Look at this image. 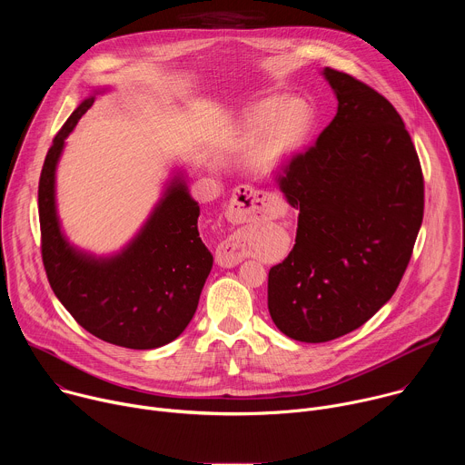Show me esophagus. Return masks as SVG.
<instances>
[{
  "instance_id": "1",
  "label": "esophagus",
  "mask_w": 465,
  "mask_h": 465,
  "mask_svg": "<svg viewBox=\"0 0 465 465\" xmlns=\"http://www.w3.org/2000/svg\"><path fill=\"white\" fill-rule=\"evenodd\" d=\"M276 213L274 198L269 193L255 191L250 185H241L235 189L226 210V217L232 224H248ZM244 257V252L235 237L226 239L217 250V262L221 267H235Z\"/></svg>"
}]
</instances>
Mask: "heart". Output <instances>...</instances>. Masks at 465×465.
Listing matches in <instances>:
<instances>
[{"mask_svg":"<svg viewBox=\"0 0 465 465\" xmlns=\"http://www.w3.org/2000/svg\"><path fill=\"white\" fill-rule=\"evenodd\" d=\"M312 106L298 97L269 95L246 106L237 121L235 147L264 176L285 171L307 147L314 128Z\"/></svg>","mask_w":465,"mask_h":465,"instance_id":"heart-1","label":"heart"}]
</instances>
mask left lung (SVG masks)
<instances>
[{
  "mask_svg": "<svg viewBox=\"0 0 465 465\" xmlns=\"http://www.w3.org/2000/svg\"><path fill=\"white\" fill-rule=\"evenodd\" d=\"M339 108L278 178L300 210L296 244L269 272V312L300 342L368 322L400 285L423 221V174L397 110L368 84L323 68Z\"/></svg>",
  "mask_w": 465,
  "mask_h": 465,
  "instance_id": "1",
  "label": "left lung"
}]
</instances>
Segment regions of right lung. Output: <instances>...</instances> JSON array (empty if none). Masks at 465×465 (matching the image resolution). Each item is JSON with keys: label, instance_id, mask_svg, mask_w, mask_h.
Masks as SVG:
<instances>
[{"label": "right lung", "instance_id": "1", "mask_svg": "<svg viewBox=\"0 0 465 465\" xmlns=\"http://www.w3.org/2000/svg\"><path fill=\"white\" fill-rule=\"evenodd\" d=\"M94 90L64 123L47 151L38 215L42 259L60 303L94 337L130 350H154L178 339L191 322L213 255L198 233L201 208L182 171H174L142 230L112 255H94L64 235L56 213V165L65 138L92 108Z\"/></svg>", "mask_w": 465, "mask_h": 465}]
</instances>
